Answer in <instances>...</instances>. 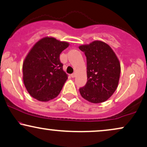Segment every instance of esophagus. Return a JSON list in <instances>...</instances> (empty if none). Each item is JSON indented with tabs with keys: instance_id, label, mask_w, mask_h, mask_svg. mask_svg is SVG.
Returning a JSON list of instances; mask_svg holds the SVG:
<instances>
[{
	"instance_id": "obj_1",
	"label": "esophagus",
	"mask_w": 147,
	"mask_h": 147,
	"mask_svg": "<svg viewBox=\"0 0 147 147\" xmlns=\"http://www.w3.org/2000/svg\"><path fill=\"white\" fill-rule=\"evenodd\" d=\"M70 76H71L72 78H74V77H76V73H75V72H74V73L71 74V75H70Z\"/></svg>"
}]
</instances>
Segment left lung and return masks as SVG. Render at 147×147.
I'll list each match as a JSON object with an SVG mask.
<instances>
[{
  "label": "left lung",
  "mask_w": 147,
  "mask_h": 147,
  "mask_svg": "<svg viewBox=\"0 0 147 147\" xmlns=\"http://www.w3.org/2000/svg\"><path fill=\"white\" fill-rule=\"evenodd\" d=\"M79 49L87 60L88 81L79 88L81 96L93 103L107 100L117 88L121 74V65L109 45L94 41L82 45Z\"/></svg>",
  "instance_id": "obj_1"
}]
</instances>
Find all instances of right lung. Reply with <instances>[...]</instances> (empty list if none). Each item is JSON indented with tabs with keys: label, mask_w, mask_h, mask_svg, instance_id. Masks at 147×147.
<instances>
[{
	"label": "right lung",
	"mask_w": 147,
	"mask_h": 147,
	"mask_svg": "<svg viewBox=\"0 0 147 147\" xmlns=\"http://www.w3.org/2000/svg\"><path fill=\"white\" fill-rule=\"evenodd\" d=\"M68 42L53 38H42L26 57L22 66L23 81L28 92L40 101L57 96L68 79L59 55Z\"/></svg>",
	"instance_id": "1"
}]
</instances>
